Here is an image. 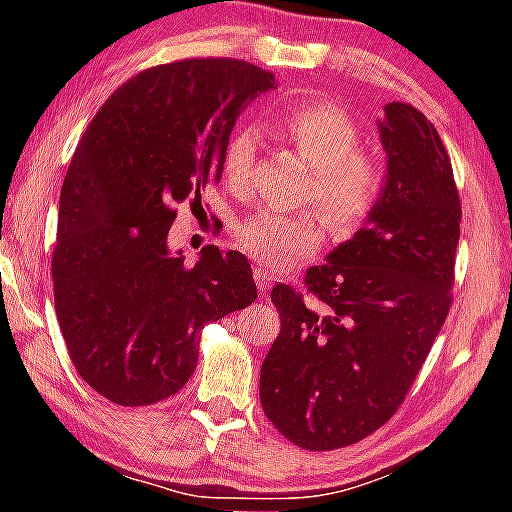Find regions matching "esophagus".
<instances>
[{
    "label": "esophagus",
    "mask_w": 512,
    "mask_h": 512,
    "mask_svg": "<svg viewBox=\"0 0 512 512\" xmlns=\"http://www.w3.org/2000/svg\"><path fill=\"white\" fill-rule=\"evenodd\" d=\"M254 279H256V286L261 291H268L270 286H272V282H275V277H272V272L270 270H265V268H256L254 270Z\"/></svg>",
    "instance_id": "esophagus-1"
}]
</instances>
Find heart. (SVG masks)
<instances>
[{"mask_svg":"<svg viewBox=\"0 0 512 512\" xmlns=\"http://www.w3.org/2000/svg\"><path fill=\"white\" fill-rule=\"evenodd\" d=\"M293 151L310 167L303 202L326 216L333 233L349 235L380 200L384 170L375 158L359 153L361 135L352 118L335 107H305L284 121ZM261 135L256 128L235 130L223 153V177L237 193L254 181ZM235 242L244 254L270 268H286L314 254L324 242V223L312 212H256L237 223Z\"/></svg>","mask_w":512,"mask_h":512,"instance_id":"heart-1","label":"heart"}]
</instances>
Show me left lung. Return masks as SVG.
<instances>
[{
    "instance_id": "obj_1",
    "label": "left lung",
    "mask_w": 512,
    "mask_h": 512,
    "mask_svg": "<svg viewBox=\"0 0 512 512\" xmlns=\"http://www.w3.org/2000/svg\"><path fill=\"white\" fill-rule=\"evenodd\" d=\"M380 200L352 240L307 270L310 296L277 284L282 331L261 368V405L305 450L359 443L398 410L450 312L461 205L436 128L405 102L377 121Z\"/></svg>"
}]
</instances>
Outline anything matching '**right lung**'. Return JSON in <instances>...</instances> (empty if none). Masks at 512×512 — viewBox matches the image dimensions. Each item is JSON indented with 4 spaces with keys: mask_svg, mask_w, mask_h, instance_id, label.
<instances>
[{
    "mask_svg": "<svg viewBox=\"0 0 512 512\" xmlns=\"http://www.w3.org/2000/svg\"><path fill=\"white\" fill-rule=\"evenodd\" d=\"M275 76L242 60H181L125 81L83 132L60 193L53 291L79 375L118 405L184 389L207 321L256 300L240 251H170L181 202L223 174L230 132Z\"/></svg>",
    "mask_w": 512,
    "mask_h": 512,
    "instance_id": "add662e5",
    "label": "right lung"
}]
</instances>
